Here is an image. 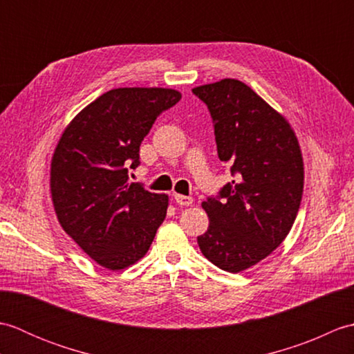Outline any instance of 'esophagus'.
Listing matches in <instances>:
<instances>
[{
  "label": "esophagus",
  "mask_w": 354,
  "mask_h": 354,
  "mask_svg": "<svg viewBox=\"0 0 354 354\" xmlns=\"http://www.w3.org/2000/svg\"><path fill=\"white\" fill-rule=\"evenodd\" d=\"M173 199H175V202H176L178 205H183V207H190L193 204V198L184 196V194L175 193V194H173Z\"/></svg>",
  "instance_id": "34e87169"
}]
</instances>
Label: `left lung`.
<instances>
[{
  "instance_id": "left-lung-1",
  "label": "left lung",
  "mask_w": 354,
  "mask_h": 354,
  "mask_svg": "<svg viewBox=\"0 0 354 354\" xmlns=\"http://www.w3.org/2000/svg\"><path fill=\"white\" fill-rule=\"evenodd\" d=\"M193 93L212 112L219 160L237 175L222 199L202 202L209 225L198 243L213 265L237 274L289 234L303 196L301 147L286 117L243 82L222 79Z\"/></svg>"
}]
</instances>
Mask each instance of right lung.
<instances>
[{
    "mask_svg": "<svg viewBox=\"0 0 354 354\" xmlns=\"http://www.w3.org/2000/svg\"><path fill=\"white\" fill-rule=\"evenodd\" d=\"M181 100L171 88H115L66 124L50 164V193L62 230L97 265L122 270L142 259L167 214V194L127 181L140 145L162 111Z\"/></svg>",
    "mask_w": 354,
    "mask_h": 354,
    "instance_id": "1",
    "label": "right lung"
}]
</instances>
